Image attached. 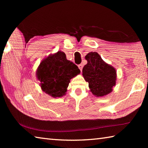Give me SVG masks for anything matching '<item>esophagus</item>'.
<instances>
[{
    "label": "esophagus",
    "mask_w": 148,
    "mask_h": 148,
    "mask_svg": "<svg viewBox=\"0 0 148 148\" xmlns=\"http://www.w3.org/2000/svg\"><path fill=\"white\" fill-rule=\"evenodd\" d=\"M78 67H79V70L80 71H82V69H83V64H79L78 65Z\"/></svg>",
    "instance_id": "esophagus-1"
}]
</instances>
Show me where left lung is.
Segmentation results:
<instances>
[{
    "label": "left lung",
    "instance_id": "1",
    "mask_svg": "<svg viewBox=\"0 0 148 148\" xmlns=\"http://www.w3.org/2000/svg\"><path fill=\"white\" fill-rule=\"evenodd\" d=\"M85 58L87 63L82 72L92 93L102 97L112 92V87L116 85V69L106 64L97 52H90Z\"/></svg>",
    "mask_w": 148,
    "mask_h": 148
}]
</instances>
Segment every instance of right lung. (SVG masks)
Listing matches in <instances>:
<instances>
[{
    "mask_svg": "<svg viewBox=\"0 0 148 148\" xmlns=\"http://www.w3.org/2000/svg\"><path fill=\"white\" fill-rule=\"evenodd\" d=\"M79 73L77 65L67 60L62 51L44 59L36 71L42 91L56 98L65 95L70 80Z\"/></svg>",
    "mask_w": 148,
    "mask_h": 148,
    "instance_id": "add662e5",
    "label": "right lung"
}]
</instances>
